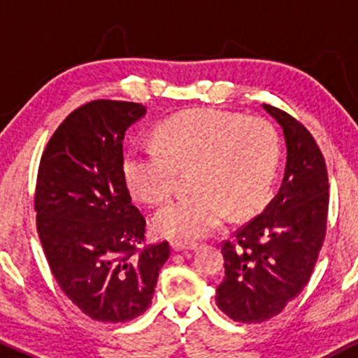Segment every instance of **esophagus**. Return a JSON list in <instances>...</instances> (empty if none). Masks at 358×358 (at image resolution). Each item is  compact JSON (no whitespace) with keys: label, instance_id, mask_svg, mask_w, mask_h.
Listing matches in <instances>:
<instances>
[{"label":"esophagus","instance_id":"obj_1","mask_svg":"<svg viewBox=\"0 0 358 358\" xmlns=\"http://www.w3.org/2000/svg\"><path fill=\"white\" fill-rule=\"evenodd\" d=\"M171 248L173 250H193L199 248L196 242H183V241H173L171 242Z\"/></svg>","mask_w":358,"mask_h":358}]
</instances>
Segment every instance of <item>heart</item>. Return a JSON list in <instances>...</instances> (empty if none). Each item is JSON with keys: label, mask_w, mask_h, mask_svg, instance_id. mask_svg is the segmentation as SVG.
Returning <instances> with one entry per match:
<instances>
[{"label": "heart", "mask_w": 358, "mask_h": 358, "mask_svg": "<svg viewBox=\"0 0 358 358\" xmlns=\"http://www.w3.org/2000/svg\"><path fill=\"white\" fill-rule=\"evenodd\" d=\"M155 145L129 148L122 158L126 187L141 202H165L176 170H188L193 193L156 212V232L171 239H199L227 217L261 210L276 178L281 141L264 117L215 109L173 114L155 127Z\"/></svg>", "instance_id": "1"}]
</instances>
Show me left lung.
Here are the masks:
<instances>
[{
  "mask_svg": "<svg viewBox=\"0 0 358 358\" xmlns=\"http://www.w3.org/2000/svg\"><path fill=\"white\" fill-rule=\"evenodd\" d=\"M262 106L282 127L287 162L274 199L220 244L225 276L215 303L239 323L281 313L310 281L327 236L330 193L322 150L298 119Z\"/></svg>",
  "mask_w": 358,
  "mask_h": 358,
  "instance_id": "obj_1",
  "label": "left lung"
}]
</instances>
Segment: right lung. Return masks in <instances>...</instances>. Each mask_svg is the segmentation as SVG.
<instances>
[{
    "label": "right lung",
    "instance_id": "right-lung-1",
    "mask_svg": "<svg viewBox=\"0 0 358 358\" xmlns=\"http://www.w3.org/2000/svg\"><path fill=\"white\" fill-rule=\"evenodd\" d=\"M146 108L97 99L72 110L45 146L35 188L36 232L57 285L96 322L150 308L170 244H146V220L122 176V139Z\"/></svg>",
    "mask_w": 358,
    "mask_h": 358
}]
</instances>
